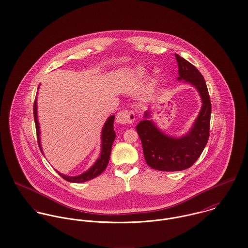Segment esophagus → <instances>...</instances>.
I'll use <instances>...</instances> for the list:
<instances>
[{
    "mask_svg": "<svg viewBox=\"0 0 248 248\" xmlns=\"http://www.w3.org/2000/svg\"><path fill=\"white\" fill-rule=\"evenodd\" d=\"M136 120V114L133 110H121L116 115V122L118 124H132Z\"/></svg>",
    "mask_w": 248,
    "mask_h": 248,
    "instance_id": "esophagus-1",
    "label": "esophagus"
}]
</instances>
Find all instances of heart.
Segmentation results:
<instances>
[{"label":"heart","mask_w":248,"mask_h":248,"mask_svg":"<svg viewBox=\"0 0 248 248\" xmlns=\"http://www.w3.org/2000/svg\"><path fill=\"white\" fill-rule=\"evenodd\" d=\"M145 73H146V69L143 68V67H140V68H138V70H137V74H138L139 76H143V75H145Z\"/></svg>","instance_id":"obj_1"}]
</instances>
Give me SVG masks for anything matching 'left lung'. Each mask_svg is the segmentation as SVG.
Returning <instances> with one entry per match:
<instances>
[{"mask_svg":"<svg viewBox=\"0 0 248 248\" xmlns=\"http://www.w3.org/2000/svg\"><path fill=\"white\" fill-rule=\"evenodd\" d=\"M175 57L179 67L178 81L185 80L197 89L202 107L190 131L181 138L165 135L148 119L147 111L145 119L137 125L147 165L161 171H180L190 167L200 157L210 136L212 106L206 82L194 65L176 54Z\"/></svg>","mask_w":248,"mask_h":248,"instance_id":"obj_1","label":"left lung"}]
</instances>
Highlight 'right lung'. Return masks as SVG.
Instances as JSON below:
<instances>
[{
	"label": "right lung",
	"mask_w": 248,
	"mask_h": 248,
	"mask_svg": "<svg viewBox=\"0 0 248 248\" xmlns=\"http://www.w3.org/2000/svg\"><path fill=\"white\" fill-rule=\"evenodd\" d=\"M33 117L35 122V129H36V135H37V142L38 146L42 152L41 144H40V130H39V124L37 120V107H36V97L33 104ZM113 121H114V115L109 116L102 130L101 135V141H102V148H101V154L98 160L95 162V164L92 165L87 171L83 172V174L78 176H66L64 174H62L58 172L64 180L71 182V183H83L86 181H89L97 176H99L107 167L108 164L110 152H111V146L115 140V132L113 130ZM43 154V153H42Z\"/></svg>",
	"instance_id": "1"
}]
</instances>
